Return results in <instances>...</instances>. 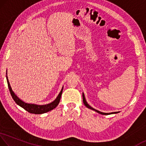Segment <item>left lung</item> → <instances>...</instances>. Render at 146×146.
<instances>
[{"label": "left lung", "mask_w": 146, "mask_h": 146, "mask_svg": "<svg viewBox=\"0 0 146 146\" xmlns=\"http://www.w3.org/2000/svg\"><path fill=\"white\" fill-rule=\"evenodd\" d=\"M82 96H83V102H84V104L85 106H86L87 108H88L92 110H94V111H96V112H97V113H98L102 114V115H108V114H113V113H119L118 111H116V112H111V113H104V112H101V111H98V110H96L94 109L93 108H92L91 106H89V105L88 104H87V102H86V98H85V95H84V93H83Z\"/></svg>", "instance_id": "8db88e82"}]
</instances>
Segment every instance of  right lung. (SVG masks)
<instances>
[{
    "label": "right lung",
    "instance_id": "1",
    "mask_svg": "<svg viewBox=\"0 0 146 146\" xmlns=\"http://www.w3.org/2000/svg\"><path fill=\"white\" fill-rule=\"evenodd\" d=\"M6 74H7V73H6ZM6 80H7L9 90H10V94L12 96L13 99L14 100V101L16 102L17 104H18L19 106L23 108V109H25V110L29 112V113H35V114H42V113H46V112L50 111L51 110H53L54 108H55L57 106V105L59 104V103L60 102L63 87L62 88L61 91H60L59 94L58 95L57 97L56 98V99L54 100V101H53L52 102L50 103V104H45V105H37V104H28V103H26V102H23V100H21L20 98L17 97L16 95H15L14 93H13V91L12 89V87H11V86H10V83H9L7 76H6Z\"/></svg>",
    "mask_w": 146,
    "mask_h": 146
}]
</instances>
